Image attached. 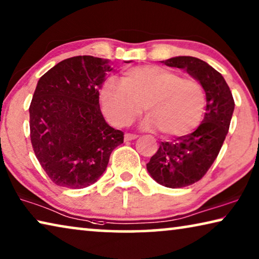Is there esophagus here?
<instances>
[{
    "instance_id": "obj_1",
    "label": "esophagus",
    "mask_w": 259,
    "mask_h": 259,
    "mask_svg": "<svg viewBox=\"0 0 259 259\" xmlns=\"http://www.w3.org/2000/svg\"><path fill=\"white\" fill-rule=\"evenodd\" d=\"M137 138H138L137 134H131V133L125 134V141H132V140H135Z\"/></svg>"
}]
</instances>
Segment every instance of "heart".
Masks as SVG:
<instances>
[{
    "label": "heart",
    "instance_id": "1",
    "mask_svg": "<svg viewBox=\"0 0 259 259\" xmlns=\"http://www.w3.org/2000/svg\"><path fill=\"white\" fill-rule=\"evenodd\" d=\"M103 111L114 126L124 127L145 107L143 128L157 130L166 137L188 134L200 121L205 93L198 79L157 66H138L124 71L120 83L105 82L101 90Z\"/></svg>",
    "mask_w": 259,
    "mask_h": 259
}]
</instances>
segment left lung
<instances>
[{
  "label": "left lung",
  "instance_id": "8db88e82",
  "mask_svg": "<svg viewBox=\"0 0 259 259\" xmlns=\"http://www.w3.org/2000/svg\"><path fill=\"white\" fill-rule=\"evenodd\" d=\"M161 62L185 69L198 79L207 102L204 120L198 128L170 142H161L147 163V170L158 184L178 189L200 181L215 161L228 133L235 103L225 78L207 62L193 57Z\"/></svg>",
  "mask_w": 259,
  "mask_h": 259
}]
</instances>
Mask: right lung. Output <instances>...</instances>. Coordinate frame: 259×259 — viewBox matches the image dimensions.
I'll list each match as a JSON object with an SVG mask.
<instances>
[{"instance_id":"obj_1","label":"right lung","mask_w":259,"mask_h":259,"mask_svg":"<svg viewBox=\"0 0 259 259\" xmlns=\"http://www.w3.org/2000/svg\"><path fill=\"white\" fill-rule=\"evenodd\" d=\"M109 61L91 55L66 59L38 81L30 105V138L35 157L51 181L83 189L104 172L124 133L107 125L99 89Z\"/></svg>"}]
</instances>
